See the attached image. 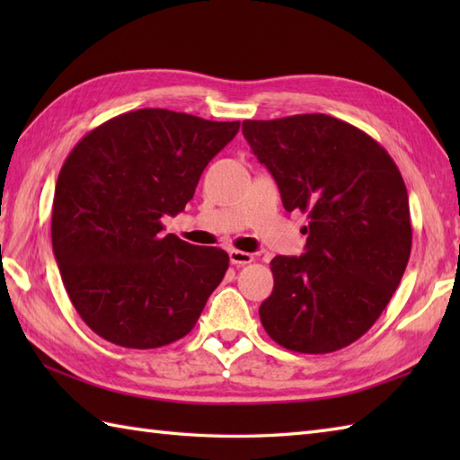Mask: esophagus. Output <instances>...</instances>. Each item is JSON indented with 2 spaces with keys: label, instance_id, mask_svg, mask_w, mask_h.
Masks as SVG:
<instances>
[{
  "label": "esophagus",
  "instance_id": "1",
  "mask_svg": "<svg viewBox=\"0 0 460 460\" xmlns=\"http://www.w3.org/2000/svg\"><path fill=\"white\" fill-rule=\"evenodd\" d=\"M229 261L231 265H249V262H252V255L251 252H245V251H237V249H231L229 251Z\"/></svg>",
  "mask_w": 460,
  "mask_h": 460
}]
</instances>
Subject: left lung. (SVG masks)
<instances>
[{"label":"left lung","instance_id":"1","mask_svg":"<svg viewBox=\"0 0 460 460\" xmlns=\"http://www.w3.org/2000/svg\"><path fill=\"white\" fill-rule=\"evenodd\" d=\"M243 136L287 211L308 215L305 255L275 257L259 316L300 354H330L374 326L402 282L411 217L402 173L381 146L328 114L245 120Z\"/></svg>","mask_w":460,"mask_h":460}]
</instances>
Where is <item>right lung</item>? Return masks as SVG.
Wrapping results in <instances>:
<instances>
[{
    "label": "right lung",
    "instance_id": "right-lung-1",
    "mask_svg": "<svg viewBox=\"0 0 460 460\" xmlns=\"http://www.w3.org/2000/svg\"><path fill=\"white\" fill-rule=\"evenodd\" d=\"M239 122L142 109L91 130L55 185V261L75 310L122 348L168 346L193 330L229 267L217 247L164 233Z\"/></svg>",
    "mask_w": 460,
    "mask_h": 460
}]
</instances>
